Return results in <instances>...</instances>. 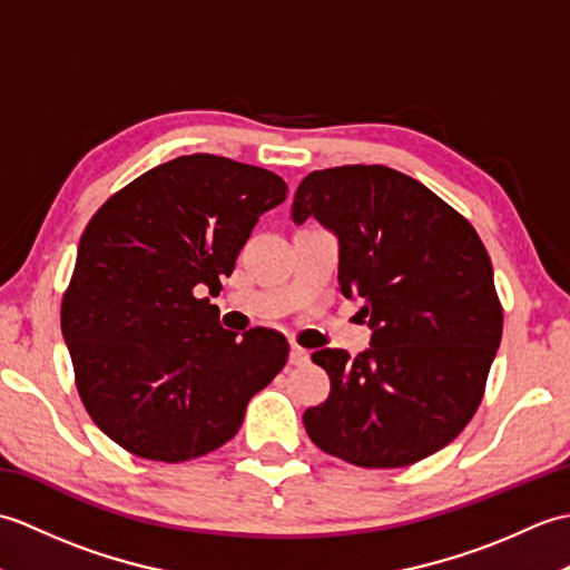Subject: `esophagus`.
Here are the masks:
<instances>
[{
	"label": "esophagus",
	"instance_id": "obj_1",
	"mask_svg": "<svg viewBox=\"0 0 570 570\" xmlns=\"http://www.w3.org/2000/svg\"><path fill=\"white\" fill-rule=\"evenodd\" d=\"M288 362H292V365H306V362H308V350L294 343L292 345V353H288Z\"/></svg>",
	"mask_w": 570,
	"mask_h": 570
}]
</instances>
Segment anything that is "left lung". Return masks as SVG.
<instances>
[{"instance_id":"obj_1","label":"left lung","mask_w":570,"mask_h":570,"mask_svg":"<svg viewBox=\"0 0 570 570\" xmlns=\"http://www.w3.org/2000/svg\"><path fill=\"white\" fill-rule=\"evenodd\" d=\"M294 223L337 235L341 292L360 296L370 350L323 347L331 377L306 409L308 439L360 468H404L468 426L502 341L490 254L463 215L386 166H335L301 180Z\"/></svg>"}]
</instances>
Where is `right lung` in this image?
<instances>
[{
  "instance_id": "right-lung-1",
  "label": "right lung",
  "mask_w": 570,
  "mask_h": 570,
  "mask_svg": "<svg viewBox=\"0 0 570 570\" xmlns=\"http://www.w3.org/2000/svg\"><path fill=\"white\" fill-rule=\"evenodd\" d=\"M266 168L190 154L107 198L60 304L78 394L125 451L184 463L225 445L288 360L272 328H220V292L259 215L286 198Z\"/></svg>"
}]
</instances>
